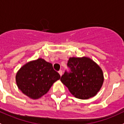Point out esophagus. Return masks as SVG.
I'll use <instances>...</instances> for the list:
<instances>
[{
  "instance_id": "esophagus-1",
  "label": "esophagus",
  "mask_w": 124,
  "mask_h": 124,
  "mask_svg": "<svg viewBox=\"0 0 124 124\" xmlns=\"http://www.w3.org/2000/svg\"><path fill=\"white\" fill-rule=\"evenodd\" d=\"M59 74H60V75L62 76V70H60L59 71Z\"/></svg>"
}]
</instances>
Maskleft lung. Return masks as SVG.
<instances>
[{
    "instance_id": "obj_1",
    "label": "left lung",
    "mask_w": 124,
    "mask_h": 124,
    "mask_svg": "<svg viewBox=\"0 0 124 124\" xmlns=\"http://www.w3.org/2000/svg\"><path fill=\"white\" fill-rule=\"evenodd\" d=\"M70 71L65 70L61 81L75 98L86 100L100 91L104 81L100 66L90 58L70 57L67 62Z\"/></svg>"
}]
</instances>
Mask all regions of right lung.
<instances>
[{"label": "right lung", "instance_id": "right-lung-1", "mask_svg": "<svg viewBox=\"0 0 124 124\" xmlns=\"http://www.w3.org/2000/svg\"><path fill=\"white\" fill-rule=\"evenodd\" d=\"M60 78L52 63L40 58L26 63L18 70L16 82L23 94L32 99H38L47 93Z\"/></svg>", "mask_w": 124, "mask_h": 124}]
</instances>
